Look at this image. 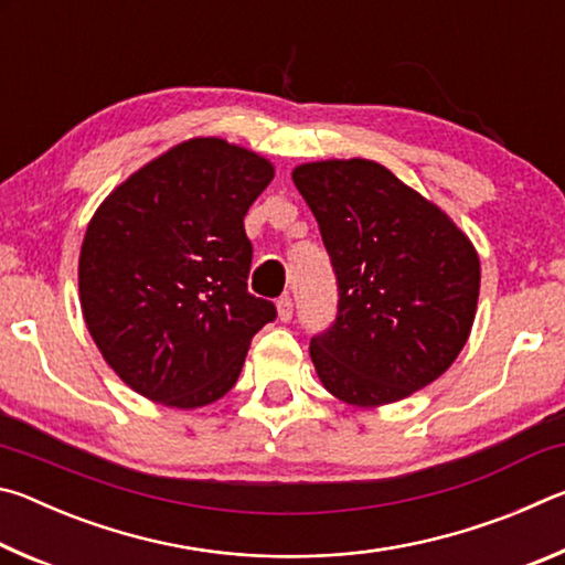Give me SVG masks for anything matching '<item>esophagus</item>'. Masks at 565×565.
I'll list each match as a JSON object with an SVG mask.
<instances>
[{"label":"esophagus","instance_id":"esophagus-1","mask_svg":"<svg viewBox=\"0 0 565 565\" xmlns=\"http://www.w3.org/2000/svg\"><path fill=\"white\" fill-rule=\"evenodd\" d=\"M276 311H279V319L286 323V321H291V317H294V301H291V296H281L279 301H276Z\"/></svg>","mask_w":565,"mask_h":565}]
</instances>
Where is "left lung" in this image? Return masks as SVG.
Wrapping results in <instances>:
<instances>
[{
  "instance_id": "8db88e82",
  "label": "left lung",
  "mask_w": 565,
  "mask_h": 565,
  "mask_svg": "<svg viewBox=\"0 0 565 565\" xmlns=\"http://www.w3.org/2000/svg\"><path fill=\"white\" fill-rule=\"evenodd\" d=\"M291 177L339 284L337 319L309 347L321 384L363 408L428 386L473 327L481 286L473 244L376 161H311Z\"/></svg>"
}]
</instances>
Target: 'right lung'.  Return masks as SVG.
<instances>
[{"label":"right lung","mask_w":565,"mask_h":565,"mask_svg":"<svg viewBox=\"0 0 565 565\" xmlns=\"http://www.w3.org/2000/svg\"><path fill=\"white\" fill-rule=\"evenodd\" d=\"M274 167L199 137L119 184L84 234L79 299L104 361L137 394L171 408L222 398L276 306L248 294L244 216Z\"/></svg>","instance_id":"obj_1"}]
</instances>
